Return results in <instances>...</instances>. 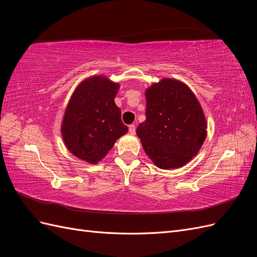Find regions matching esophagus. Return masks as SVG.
Here are the masks:
<instances>
[{
  "label": "esophagus",
  "instance_id": "esophagus-1",
  "mask_svg": "<svg viewBox=\"0 0 257 257\" xmlns=\"http://www.w3.org/2000/svg\"><path fill=\"white\" fill-rule=\"evenodd\" d=\"M135 130H136L135 124H131V125L128 126V131H130L131 134H135Z\"/></svg>",
  "mask_w": 257,
  "mask_h": 257
}]
</instances>
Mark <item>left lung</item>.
I'll return each mask as SVG.
<instances>
[{"label":"left lung","mask_w":257,"mask_h":257,"mask_svg":"<svg viewBox=\"0 0 257 257\" xmlns=\"http://www.w3.org/2000/svg\"><path fill=\"white\" fill-rule=\"evenodd\" d=\"M146 121L136 130L155 166H184L200 150L207 121L197 97L180 80L163 78L146 90Z\"/></svg>","instance_id":"obj_1"}]
</instances>
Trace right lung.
<instances>
[{
  "instance_id": "right-lung-1",
  "label": "right lung",
  "mask_w": 257,
  "mask_h": 257,
  "mask_svg": "<svg viewBox=\"0 0 257 257\" xmlns=\"http://www.w3.org/2000/svg\"><path fill=\"white\" fill-rule=\"evenodd\" d=\"M120 84L106 76L81 81L71 96L61 124L68 151L90 164H96L111 150L116 139L127 133L114 97Z\"/></svg>"
}]
</instances>
